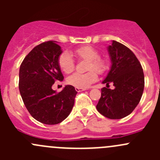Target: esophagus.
Segmentation results:
<instances>
[{"label": "esophagus", "mask_w": 160, "mask_h": 160, "mask_svg": "<svg viewBox=\"0 0 160 160\" xmlns=\"http://www.w3.org/2000/svg\"><path fill=\"white\" fill-rule=\"evenodd\" d=\"M76 90H77V92H80V91H83V90H86L85 88H75Z\"/></svg>", "instance_id": "1"}]
</instances>
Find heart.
<instances>
[{
	"label": "heart",
	"mask_w": 160,
	"mask_h": 160,
	"mask_svg": "<svg viewBox=\"0 0 160 160\" xmlns=\"http://www.w3.org/2000/svg\"><path fill=\"white\" fill-rule=\"evenodd\" d=\"M74 53L78 59L89 61L88 64V70L90 71L86 73L74 72L67 78V83L75 88H88L98 80V74L95 72V71L98 73H103L107 70L108 67V62L103 58L99 57L98 50L90 46L77 48L74 51ZM58 64L61 70L66 73H70L75 68V62L72 56L67 52H64L59 56Z\"/></svg>",
	"instance_id": "obj_1"
}]
</instances>
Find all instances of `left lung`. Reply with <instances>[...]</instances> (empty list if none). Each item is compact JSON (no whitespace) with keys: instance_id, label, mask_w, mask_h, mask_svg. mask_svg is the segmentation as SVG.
<instances>
[{"instance_id":"left-lung-1","label":"left lung","mask_w":160,"mask_h":160,"mask_svg":"<svg viewBox=\"0 0 160 160\" xmlns=\"http://www.w3.org/2000/svg\"><path fill=\"white\" fill-rule=\"evenodd\" d=\"M111 61V70L102 83L113 82L115 89H101L96 108L98 112L110 119L126 117L136 108L142 96L145 78L142 67L128 47L113 40L108 47Z\"/></svg>"}]
</instances>
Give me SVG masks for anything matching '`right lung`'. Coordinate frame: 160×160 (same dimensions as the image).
<instances>
[{"mask_svg": "<svg viewBox=\"0 0 160 160\" xmlns=\"http://www.w3.org/2000/svg\"><path fill=\"white\" fill-rule=\"evenodd\" d=\"M58 42L35 46L25 56L19 70V91L31 115L46 125H56L68 117L77 91L67 85L59 93L52 89L55 81H62L58 64L62 51Z\"/></svg>", "mask_w": 160, "mask_h": 160, "instance_id": "obj_1", "label": "right lung"}]
</instances>
